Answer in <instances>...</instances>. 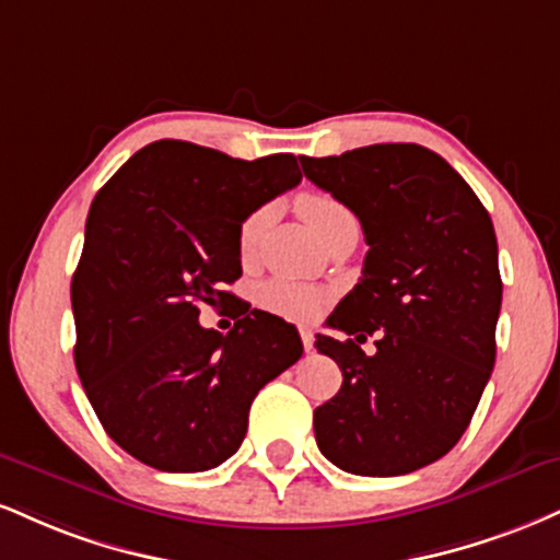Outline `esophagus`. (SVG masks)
<instances>
[{
  "label": "esophagus",
  "instance_id": "obj_1",
  "mask_svg": "<svg viewBox=\"0 0 560 560\" xmlns=\"http://www.w3.org/2000/svg\"><path fill=\"white\" fill-rule=\"evenodd\" d=\"M300 339H302V347H305V352H310V349H313V341H315L313 328L302 326V328H300Z\"/></svg>",
  "mask_w": 560,
  "mask_h": 560
}]
</instances>
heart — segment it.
<instances>
[{
  "label": "heart",
  "mask_w": 560,
  "mask_h": 560,
  "mask_svg": "<svg viewBox=\"0 0 560 560\" xmlns=\"http://www.w3.org/2000/svg\"><path fill=\"white\" fill-rule=\"evenodd\" d=\"M294 206H298V213L307 221V226L313 229L323 242L331 240L336 232H341V229L357 226L354 213L349 211L339 198H334V195L328 192L305 190L298 195ZM266 221H268V208H255V211L247 213L245 221L240 224L237 242H240V255L245 260L253 258L255 250H258L262 232H266ZM258 302L266 310H271V313L281 315V318L307 320L323 307V292L310 284L276 279V281H268V284L260 289Z\"/></svg>",
  "instance_id": "heart-1"
}]
</instances>
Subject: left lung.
Masks as SVG:
<instances>
[{
  "label": "left lung",
  "mask_w": 560,
  "mask_h": 560,
  "mask_svg": "<svg viewBox=\"0 0 560 560\" xmlns=\"http://www.w3.org/2000/svg\"><path fill=\"white\" fill-rule=\"evenodd\" d=\"M300 164L360 219L370 247L326 320L347 339L315 336L345 375L315 409V441L345 472L409 475L459 443L493 373L503 294L493 221L430 148L378 143Z\"/></svg>",
  "instance_id": "8db88e82"
}]
</instances>
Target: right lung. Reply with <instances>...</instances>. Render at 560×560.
Listing matches in <instances>:
<instances>
[{
  "instance_id": "obj_1",
  "label": "right lung",
  "mask_w": 560,
  "mask_h": 560,
  "mask_svg": "<svg viewBox=\"0 0 560 560\" xmlns=\"http://www.w3.org/2000/svg\"><path fill=\"white\" fill-rule=\"evenodd\" d=\"M292 153L255 161L187 143L140 148L101 187L72 276L75 368L119 448L161 472H206L240 448L258 390L302 357L292 323L226 292L240 224L300 185ZM230 307L229 335L197 323Z\"/></svg>"
}]
</instances>
